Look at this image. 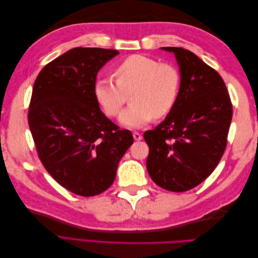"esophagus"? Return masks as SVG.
<instances>
[{
	"instance_id": "obj_1",
	"label": "esophagus",
	"mask_w": 258,
	"mask_h": 258,
	"mask_svg": "<svg viewBox=\"0 0 258 258\" xmlns=\"http://www.w3.org/2000/svg\"><path fill=\"white\" fill-rule=\"evenodd\" d=\"M134 139L136 140V141H140V140H142V136H141V134H140V132L135 131L134 132Z\"/></svg>"
}]
</instances>
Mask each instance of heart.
Segmentation results:
<instances>
[{
	"label": "heart",
	"instance_id": "1",
	"mask_svg": "<svg viewBox=\"0 0 258 258\" xmlns=\"http://www.w3.org/2000/svg\"><path fill=\"white\" fill-rule=\"evenodd\" d=\"M116 83L98 80L95 98L107 117H116L128 101L132 104L120 115L122 124L142 127L153 117L167 116L177 101L181 76L177 69L144 54H132L114 68Z\"/></svg>",
	"mask_w": 258,
	"mask_h": 258
}]
</instances>
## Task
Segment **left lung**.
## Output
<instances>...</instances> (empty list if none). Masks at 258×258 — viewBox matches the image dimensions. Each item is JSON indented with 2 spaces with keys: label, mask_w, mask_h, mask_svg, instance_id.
<instances>
[{
  "label": "left lung",
  "mask_w": 258,
  "mask_h": 258,
  "mask_svg": "<svg viewBox=\"0 0 258 258\" xmlns=\"http://www.w3.org/2000/svg\"><path fill=\"white\" fill-rule=\"evenodd\" d=\"M172 51L181 72L177 101L166 119L144 132L150 153L146 168L161 188L182 192L213 172L227 145L232 104L213 68L181 47Z\"/></svg>",
  "instance_id": "left-lung-1"
}]
</instances>
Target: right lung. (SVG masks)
Segmentation results:
<instances>
[{"label":"right lung","instance_id":"obj_1","mask_svg":"<svg viewBox=\"0 0 258 258\" xmlns=\"http://www.w3.org/2000/svg\"><path fill=\"white\" fill-rule=\"evenodd\" d=\"M118 51L76 47L46 64L34 82L28 121L38 158L68 190L91 197L106 190L134 143L101 112L97 74Z\"/></svg>","mask_w":258,"mask_h":258}]
</instances>
